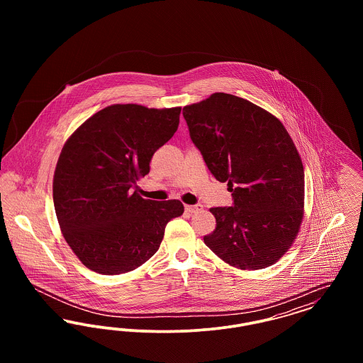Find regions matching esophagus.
I'll return each instance as SVG.
<instances>
[{"label":"esophagus","instance_id":"1","mask_svg":"<svg viewBox=\"0 0 363 363\" xmlns=\"http://www.w3.org/2000/svg\"><path fill=\"white\" fill-rule=\"evenodd\" d=\"M185 209L190 212V213H194V212H199L203 209L201 204H194V206H185Z\"/></svg>","mask_w":363,"mask_h":363}]
</instances>
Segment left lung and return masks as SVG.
Masks as SVG:
<instances>
[{"instance_id": "1", "label": "left lung", "mask_w": 363, "mask_h": 363, "mask_svg": "<svg viewBox=\"0 0 363 363\" xmlns=\"http://www.w3.org/2000/svg\"><path fill=\"white\" fill-rule=\"evenodd\" d=\"M190 138L209 172L227 182L233 207L211 208L208 247L240 269L275 264L291 247L303 218L305 174L293 138L243 98L216 92L184 107Z\"/></svg>"}]
</instances>
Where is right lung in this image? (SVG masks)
<instances>
[{
    "mask_svg": "<svg viewBox=\"0 0 363 363\" xmlns=\"http://www.w3.org/2000/svg\"><path fill=\"white\" fill-rule=\"evenodd\" d=\"M181 107L111 104L82 123L58 157L52 200L62 235L94 272L120 275L151 259L178 200H145L132 188L178 129Z\"/></svg>",
    "mask_w": 363,
    "mask_h": 363,
    "instance_id": "add662e5",
    "label": "right lung"
}]
</instances>
